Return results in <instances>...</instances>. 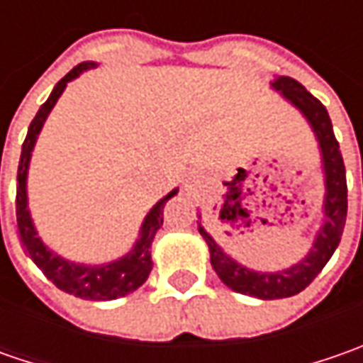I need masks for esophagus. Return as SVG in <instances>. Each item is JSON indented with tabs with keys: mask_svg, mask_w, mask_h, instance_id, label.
I'll list each match as a JSON object with an SVG mask.
<instances>
[{
	"mask_svg": "<svg viewBox=\"0 0 363 363\" xmlns=\"http://www.w3.org/2000/svg\"><path fill=\"white\" fill-rule=\"evenodd\" d=\"M196 184V177H189V184H188V188H191Z\"/></svg>",
	"mask_w": 363,
	"mask_h": 363,
	"instance_id": "obj_1",
	"label": "esophagus"
}]
</instances>
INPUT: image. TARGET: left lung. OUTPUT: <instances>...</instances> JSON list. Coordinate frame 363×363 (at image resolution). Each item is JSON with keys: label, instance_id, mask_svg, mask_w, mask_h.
<instances>
[{"label": "left lung", "instance_id": "8db88e82", "mask_svg": "<svg viewBox=\"0 0 363 363\" xmlns=\"http://www.w3.org/2000/svg\"><path fill=\"white\" fill-rule=\"evenodd\" d=\"M271 89L279 92L289 105L295 106L303 115V119L309 123L315 139H317L319 155H321V174H323V184H325L323 206H321L323 216H321L319 228L315 232L309 252L301 260H297L295 264L281 269V271H255L230 257L212 238V234L203 228L202 214L198 216L200 218L198 230L208 244L210 262L220 277V281L236 293L264 301L293 297V295L301 293L305 286H309V283L328 264L329 258L333 257L337 244L342 240L345 216H347L345 165H343L340 143L333 135L328 108L293 78L274 77L271 80Z\"/></svg>", "mask_w": 363, "mask_h": 363}]
</instances>
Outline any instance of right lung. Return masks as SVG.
<instances>
[{
	"label": "right lung",
	"mask_w": 363,
	"mask_h": 363,
	"mask_svg": "<svg viewBox=\"0 0 363 363\" xmlns=\"http://www.w3.org/2000/svg\"><path fill=\"white\" fill-rule=\"evenodd\" d=\"M96 66L99 64L91 62V60L74 66L62 80H58L54 91L50 92L48 101L40 106L34 121L30 123L26 141L21 145L20 165H18L16 216H18L20 238L23 246H26V250H28V255L35 262V267L44 272L60 291L86 301H113L137 291L147 281L149 272L153 269L151 244L155 240L157 230L163 226V208L179 189H172L167 196H163L160 202L147 212V216L141 222V228H139V236H137V240H135V244H133L131 250L127 255L115 258L111 262H103V264L74 262V260L60 257L56 250H52L35 230L32 212H30V206H28V172H30V161H32V153H34L40 131H42L46 119H48V115L52 113V108L58 103V99L62 96L68 82H72L82 72L92 70Z\"/></svg>",
	"instance_id": "1"
}]
</instances>
